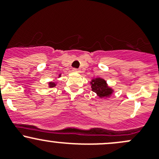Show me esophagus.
<instances>
[{
  "mask_svg": "<svg viewBox=\"0 0 159 159\" xmlns=\"http://www.w3.org/2000/svg\"><path fill=\"white\" fill-rule=\"evenodd\" d=\"M73 72H75V73H80V70H79V69H76V68H74V69H73Z\"/></svg>",
  "mask_w": 159,
  "mask_h": 159,
  "instance_id": "esophagus-1",
  "label": "esophagus"
}]
</instances>
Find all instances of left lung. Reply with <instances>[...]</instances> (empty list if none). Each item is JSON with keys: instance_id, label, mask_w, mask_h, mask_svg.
I'll return each mask as SVG.
<instances>
[{"instance_id": "left-lung-1", "label": "left lung", "mask_w": 159, "mask_h": 159, "mask_svg": "<svg viewBox=\"0 0 159 159\" xmlns=\"http://www.w3.org/2000/svg\"><path fill=\"white\" fill-rule=\"evenodd\" d=\"M90 84L92 90L95 92L100 98L109 97L114 92V90L107 86V81H105L102 78H96V79L92 80Z\"/></svg>"}]
</instances>
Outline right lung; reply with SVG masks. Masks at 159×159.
Wrapping results in <instances>:
<instances>
[{"instance_id":"1","label":"right lung","mask_w":159,"mask_h":159,"mask_svg":"<svg viewBox=\"0 0 159 159\" xmlns=\"http://www.w3.org/2000/svg\"><path fill=\"white\" fill-rule=\"evenodd\" d=\"M59 76H61V74H59ZM56 86V84L54 83V82H49V83H48V87L52 88Z\"/></svg>"}]
</instances>
